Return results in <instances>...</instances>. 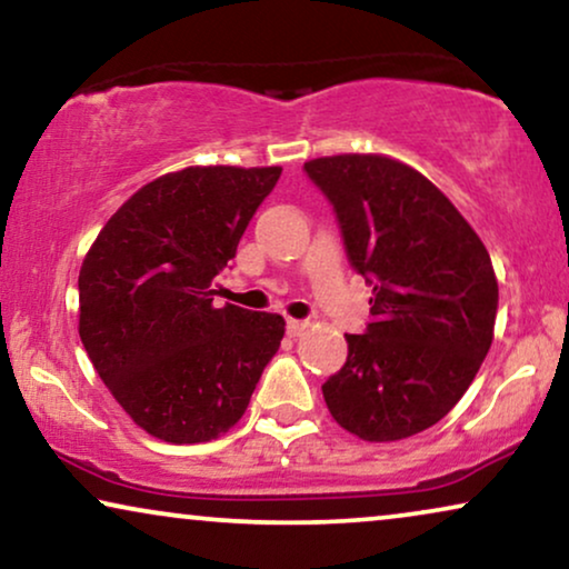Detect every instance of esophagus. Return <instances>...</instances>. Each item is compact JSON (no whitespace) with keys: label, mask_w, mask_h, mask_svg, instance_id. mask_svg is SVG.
Returning a JSON list of instances; mask_svg holds the SVG:
<instances>
[{"label":"esophagus","mask_w":569,"mask_h":569,"mask_svg":"<svg viewBox=\"0 0 569 569\" xmlns=\"http://www.w3.org/2000/svg\"><path fill=\"white\" fill-rule=\"evenodd\" d=\"M309 327H311V322H307V319H288L286 330L291 338H301V335L309 332Z\"/></svg>","instance_id":"34e87169"}]
</instances>
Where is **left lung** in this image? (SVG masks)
Returning <instances> with one entry per match:
<instances>
[{
  "instance_id": "1",
  "label": "left lung",
  "mask_w": 569,
  "mask_h": 569,
  "mask_svg": "<svg viewBox=\"0 0 569 569\" xmlns=\"http://www.w3.org/2000/svg\"><path fill=\"white\" fill-rule=\"evenodd\" d=\"M303 170L373 286V322L346 335L348 361L322 387L327 410L368 443L422 433L453 410L492 346L490 252L441 190L395 157H317Z\"/></svg>"
}]
</instances>
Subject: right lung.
Segmentation results:
<instances>
[{
	"instance_id": "add662e5",
	"label": "right lung",
	"mask_w": 569,
	"mask_h": 569,
	"mask_svg": "<svg viewBox=\"0 0 569 569\" xmlns=\"http://www.w3.org/2000/svg\"><path fill=\"white\" fill-rule=\"evenodd\" d=\"M281 167H186L147 182L110 216L79 270V338L141 430L206 443L242 418L286 322L213 307V278L237 254Z\"/></svg>"
}]
</instances>
